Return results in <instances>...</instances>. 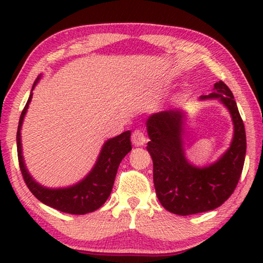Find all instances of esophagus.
Returning <instances> with one entry per match:
<instances>
[{
  "label": "esophagus",
  "mask_w": 263,
  "mask_h": 263,
  "mask_svg": "<svg viewBox=\"0 0 263 263\" xmlns=\"http://www.w3.org/2000/svg\"><path fill=\"white\" fill-rule=\"evenodd\" d=\"M132 144L136 146H142L145 145L146 142V137L144 135V132L141 130H135L132 132V137H131Z\"/></svg>",
  "instance_id": "obj_1"
}]
</instances>
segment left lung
<instances>
[{
  "label": "left lung",
  "instance_id": "obj_1",
  "mask_svg": "<svg viewBox=\"0 0 263 263\" xmlns=\"http://www.w3.org/2000/svg\"><path fill=\"white\" fill-rule=\"evenodd\" d=\"M201 99H219L229 109L234 125L230 148L210 166L198 168L186 161L182 141V111H161L146 122L155 193L166 210L179 216L210 211L228 201L237 188L246 155V132L230 88L219 81L215 83L213 92Z\"/></svg>",
  "mask_w": 263,
  "mask_h": 263
}]
</instances>
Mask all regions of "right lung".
Returning a JSON list of instances; mask_svg holds the SVG:
<instances>
[{"instance_id":"obj_1","label":"right lung","mask_w":263,"mask_h":263,"mask_svg":"<svg viewBox=\"0 0 263 263\" xmlns=\"http://www.w3.org/2000/svg\"><path fill=\"white\" fill-rule=\"evenodd\" d=\"M38 80L39 78L34 82L32 90ZM31 99H32V91L22 111L18 128H17V155H18L22 176L28 188L42 203L61 212L70 213V215H84L100 209L111 194L119 163L132 149L130 140L131 131H125L122 135L105 141L94 168L81 182L68 188L48 189L37 183L31 177L28 169L25 168L23 155H22L21 127Z\"/></svg>"}]
</instances>
